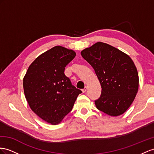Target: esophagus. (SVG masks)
<instances>
[{"mask_svg":"<svg viewBox=\"0 0 154 154\" xmlns=\"http://www.w3.org/2000/svg\"><path fill=\"white\" fill-rule=\"evenodd\" d=\"M86 90H87V87H86V86H85V87L82 90V92L85 93L86 91Z\"/></svg>","mask_w":154,"mask_h":154,"instance_id":"esophagus-1","label":"esophagus"}]
</instances>
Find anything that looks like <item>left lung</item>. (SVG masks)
<instances>
[{
	"label": "left lung",
	"mask_w": 154,
	"mask_h": 154,
	"mask_svg": "<svg viewBox=\"0 0 154 154\" xmlns=\"http://www.w3.org/2000/svg\"><path fill=\"white\" fill-rule=\"evenodd\" d=\"M81 54L95 70L101 86V96L95 101L97 109L111 116L124 114L139 89V75L132 59L116 47L100 42Z\"/></svg>",
	"instance_id": "8db88e82"
}]
</instances>
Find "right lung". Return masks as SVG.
<instances>
[{
  "instance_id": "right-lung-1",
  "label": "right lung",
  "mask_w": 154,
  "mask_h": 154,
  "mask_svg": "<svg viewBox=\"0 0 154 154\" xmlns=\"http://www.w3.org/2000/svg\"><path fill=\"white\" fill-rule=\"evenodd\" d=\"M75 55L72 49L55 46L35 59L23 78L30 108L47 123L60 124L82 93L64 74L65 67Z\"/></svg>"
}]
</instances>
